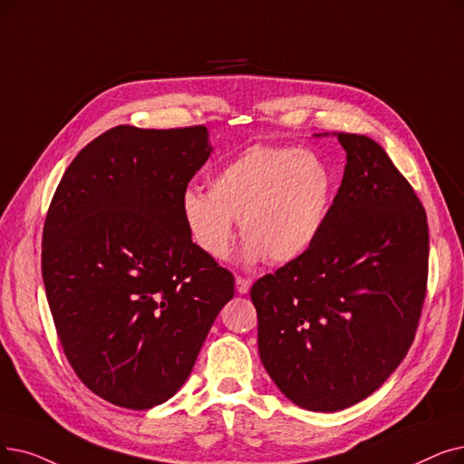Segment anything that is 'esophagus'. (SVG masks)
Returning a JSON list of instances; mask_svg holds the SVG:
<instances>
[{
  "label": "esophagus",
  "instance_id": "esophagus-1",
  "mask_svg": "<svg viewBox=\"0 0 464 464\" xmlns=\"http://www.w3.org/2000/svg\"><path fill=\"white\" fill-rule=\"evenodd\" d=\"M235 286H237L238 294H248L250 286H252V280L245 278V276H237L235 278Z\"/></svg>",
  "mask_w": 464,
  "mask_h": 464
}]
</instances>
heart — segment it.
<instances>
[{"instance_id":"obj_1","label":"heart","mask_w":464,"mask_h":464,"mask_svg":"<svg viewBox=\"0 0 464 464\" xmlns=\"http://www.w3.org/2000/svg\"><path fill=\"white\" fill-rule=\"evenodd\" d=\"M210 191L188 188L179 216L193 243L226 259L243 237L246 264H290L318 240L334 203L335 178L318 155L285 146H252L210 176Z\"/></svg>"}]
</instances>
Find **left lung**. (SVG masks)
Masks as SVG:
<instances>
[{
  "instance_id": "8db88e82",
  "label": "left lung",
  "mask_w": 464,
  "mask_h": 464,
  "mask_svg": "<svg viewBox=\"0 0 464 464\" xmlns=\"http://www.w3.org/2000/svg\"><path fill=\"white\" fill-rule=\"evenodd\" d=\"M343 179L313 248L254 282L259 356L295 406L339 411L408 354L429 276L427 214L375 140L337 132Z\"/></svg>"
}]
</instances>
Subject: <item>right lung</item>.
Here are the masks:
<instances>
[{
  "instance_id": "obj_1",
  "label": "right lung",
  "mask_w": 464,
  "mask_h": 464,
  "mask_svg": "<svg viewBox=\"0 0 464 464\" xmlns=\"http://www.w3.org/2000/svg\"><path fill=\"white\" fill-rule=\"evenodd\" d=\"M210 151L203 125H119L77 153L51 200L42 275L54 328L83 385L119 408L172 398L233 297V275L179 216Z\"/></svg>"
}]
</instances>
